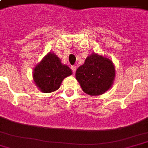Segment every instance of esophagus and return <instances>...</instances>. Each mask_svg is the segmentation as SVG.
I'll return each instance as SVG.
<instances>
[{
    "label": "esophagus",
    "mask_w": 148,
    "mask_h": 148,
    "mask_svg": "<svg viewBox=\"0 0 148 148\" xmlns=\"http://www.w3.org/2000/svg\"><path fill=\"white\" fill-rule=\"evenodd\" d=\"M76 69H77V66H71V70H72L74 74L75 73V71H76Z\"/></svg>",
    "instance_id": "1"
}]
</instances>
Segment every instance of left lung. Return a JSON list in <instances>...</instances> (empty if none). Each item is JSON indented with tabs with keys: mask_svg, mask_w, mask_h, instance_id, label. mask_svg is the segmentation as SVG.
<instances>
[{
	"mask_svg": "<svg viewBox=\"0 0 148 148\" xmlns=\"http://www.w3.org/2000/svg\"><path fill=\"white\" fill-rule=\"evenodd\" d=\"M115 77L113 63L108 58L92 54L76 71V79L82 90L90 96L104 93L112 85Z\"/></svg>",
	"mask_w": 148,
	"mask_h": 148,
	"instance_id": "left-lung-1",
	"label": "left lung"
}]
</instances>
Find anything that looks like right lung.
<instances>
[{"label":"right lung","instance_id":"right-lung-1","mask_svg":"<svg viewBox=\"0 0 148 148\" xmlns=\"http://www.w3.org/2000/svg\"><path fill=\"white\" fill-rule=\"evenodd\" d=\"M72 74L67 66L63 65L59 58L49 52L34 70L33 77L40 91L49 93L57 90L65 77Z\"/></svg>","mask_w":148,"mask_h":148}]
</instances>
